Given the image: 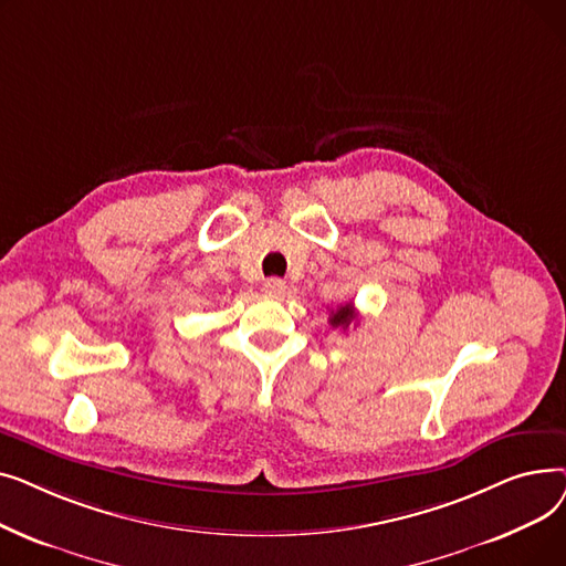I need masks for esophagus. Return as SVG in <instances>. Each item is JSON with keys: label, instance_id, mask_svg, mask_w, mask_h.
Masks as SVG:
<instances>
[{"label": "esophagus", "instance_id": "1", "mask_svg": "<svg viewBox=\"0 0 566 566\" xmlns=\"http://www.w3.org/2000/svg\"><path fill=\"white\" fill-rule=\"evenodd\" d=\"M263 291L265 295H271V298H280V295L286 291V282L280 277H271L263 282Z\"/></svg>", "mask_w": 566, "mask_h": 566}]
</instances>
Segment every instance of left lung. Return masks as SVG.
Instances as JSON below:
<instances>
[{
  "instance_id": "obj_1",
  "label": "left lung",
  "mask_w": 566,
  "mask_h": 566,
  "mask_svg": "<svg viewBox=\"0 0 566 566\" xmlns=\"http://www.w3.org/2000/svg\"><path fill=\"white\" fill-rule=\"evenodd\" d=\"M355 321H358V312H355L353 303L339 305V307H337V310H333V314H331V325H333V328H342V331H346L348 325H353Z\"/></svg>"
}]
</instances>
